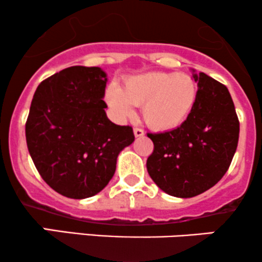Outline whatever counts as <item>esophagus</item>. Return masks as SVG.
I'll use <instances>...</instances> for the list:
<instances>
[{"label":"esophagus","mask_w":262,"mask_h":262,"mask_svg":"<svg viewBox=\"0 0 262 262\" xmlns=\"http://www.w3.org/2000/svg\"><path fill=\"white\" fill-rule=\"evenodd\" d=\"M134 135H135V138L143 137L144 130H143V129H140V128H134Z\"/></svg>","instance_id":"34e87169"}]
</instances>
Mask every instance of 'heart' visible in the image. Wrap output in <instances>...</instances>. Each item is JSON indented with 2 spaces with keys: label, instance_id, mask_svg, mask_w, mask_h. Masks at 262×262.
Segmentation results:
<instances>
[{
  "label": "heart",
  "instance_id": "1",
  "mask_svg": "<svg viewBox=\"0 0 262 262\" xmlns=\"http://www.w3.org/2000/svg\"><path fill=\"white\" fill-rule=\"evenodd\" d=\"M197 95L196 81L188 74L148 73L128 77L122 89L108 86L106 101L119 118H129L134 106H141V116L150 128L171 130L187 119Z\"/></svg>",
  "mask_w": 262,
  "mask_h": 262
}]
</instances>
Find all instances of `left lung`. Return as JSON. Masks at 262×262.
Here are the masks:
<instances>
[{"label": "left lung", "instance_id": "left-lung-1", "mask_svg": "<svg viewBox=\"0 0 262 262\" xmlns=\"http://www.w3.org/2000/svg\"><path fill=\"white\" fill-rule=\"evenodd\" d=\"M198 95L180 127L148 137L154 151L146 169L158 187L173 197L203 193L227 172L236 151L239 119L228 89L204 73L196 74Z\"/></svg>", "mask_w": 262, "mask_h": 262}]
</instances>
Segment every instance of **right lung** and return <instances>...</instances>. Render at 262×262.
<instances>
[{
    "instance_id": "right-lung-1",
    "label": "right lung",
    "mask_w": 262,
    "mask_h": 262,
    "mask_svg": "<svg viewBox=\"0 0 262 262\" xmlns=\"http://www.w3.org/2000/svg\"><path fill=\"white\" fill-rule=\"evenodd\" d=\"M107 74L71 66L48 77L33 96L26 139L41 179L62 196L82 200L101 192L117 158L134 141L133 129L108 119Z\"/></svg>"
}]
</instances>
